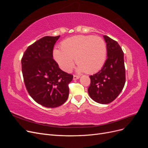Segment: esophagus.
<instances>
[{
  "label": "esophagus",
  "mask_w": 148,
  "mask_h": 148,
  "mask_svg": "<svg viewBox=\"0 0 148 148\" xmlns=\"http://www.w3.org/2000/svg\"><path fill=\"white\" fill-rule=\"evenodd\" d=\"M79 78V76H77V75H73V79L74 80H77Z\"/></svg>",
  "instance_id": "34e87169"
}]
</instances>
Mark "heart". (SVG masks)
Here are the masks:
<instances>
[{"label":"heart","instance_id":"b5f03b06","mask_svg":"<svg viewBox=\"0 0 148 148\" xmlns=\"http://www.w3.org/2000/svg\"><path fill=\"white\" fill-rule=\"evenodd\" d=\"M61 49L53 51V57L60 68L70 72L75 61L79 72L95 73L104 65L107 56L105 41L99 37L79 35L66 39Z\"/></svg>","mask_w":148,"mask_h":148}]
</instances>
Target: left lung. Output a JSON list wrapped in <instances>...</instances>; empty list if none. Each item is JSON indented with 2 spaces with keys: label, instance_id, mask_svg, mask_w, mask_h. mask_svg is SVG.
<instances>
[{
  "label": "left lung",
  "instance_id": "8db88e82",
  "mask_svg": "<svg viewBox=\"0 0 148 148\" xmlns=\"http://www.w3.org/2000/svg\"><path fill=\"white\" fill-rule=\"evenodd\" d=\"M106 42L107 59L102 69L89 77L88 91L95 102L107 104L120 95L125 83L124 53L117 41L104 36Z\"/></svg>",
  "mask_w": 148,
  "mask_h": 148
}]
</instances>
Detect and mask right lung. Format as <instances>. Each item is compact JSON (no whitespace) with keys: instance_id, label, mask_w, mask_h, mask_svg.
Wrapping results in <instances>:
<instances>
[{"instance_id":"1","label":"right lung","mask_w":148,"mask_h":148,"mask_svg":"<svg viewBox=\"0 0 148 148\" xmlns=\"http://www.w3.org/2000/svg\"><path fill=\"white\" fill-rule=\"evenodd\" d=\"M58 36H45L29 46L21 59L26 89L38 104L49 108L65 102L73 75L62 71L53 59V48Z\"/></svg>"}]
</instances>
